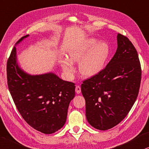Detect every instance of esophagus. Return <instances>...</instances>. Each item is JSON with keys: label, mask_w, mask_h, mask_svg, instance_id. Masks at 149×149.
Masks as SVG:
<instances>
[{"label": "esophagus", "mask_w": 149, "mask_h": 149, "mask_svg": "<svg viewBox=\"0 0 149 149\" xmlns=\"http://www.w3.org/2000/svg\"><path fill=\"white\" fill-rule=\"evenodd\" d=\"M76 93H78V94L80 93V92H81V88H80V86L77 85V86H76Z\"/></svg>", "instance_id": "34e87169"}]
</instances>
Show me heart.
Wrapping results in <instances>:
<instances>
[{
  "label": "heart",
  "mask_w": 149,
  "mask_h": 149,
  "mask_svg": "<svg viewBox=\"0 0 149 149\" xmlns=\"http://www.w3.org/2000/svg\"><path fill=\"white\" fill-rule=\"evenodd\" d=\"M111 54V49L104 41L87 38L78 41L68 50L69 58H63L61 65L68 74L74 71L73 63H80L79 71L82 77L91 78L104 70Z\"/></svg>",
  "instance_id": "b5f03b06"
}]
</instances>
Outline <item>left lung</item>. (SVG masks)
I'll use <instances>...</instances> for the list:
<instances>
[{"instance_id": "8db88e82", "label": "left lung", "mask_w": 149, "mask_h": 149, "mask_svg": "<svg viewBox=\"0 0 149 149\" xmlns=\"http://www.w3.org/2000/svg\"><path fill=\"white\" fill-rule=\"evenodd\" d=\"M117 42L116 54L104 70L81 85L86 120L102 131L114 127L127 116L140 89L142 71L137 51L120 33Z\"/></svg>"}]
</instances>
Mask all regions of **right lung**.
Instances as JSON below:
<instances>
[{"instance_id":"1","label":"right lung","mask_w":149,"mask_h":149,"mask_svg":"<svg viewBox=\"0 0 149 149\" xmlns=\"http://www.w3.org/2000/svg\"><path fill=\"white\" fill-rule=\"evenodd\" d=\"M29 36L16 42L7 61L8 88L17 109L28 125L45 134H52L65 125L76 86L53 72L31 75L20 67L16 46Z\"/></svg>"}]
</instances>
